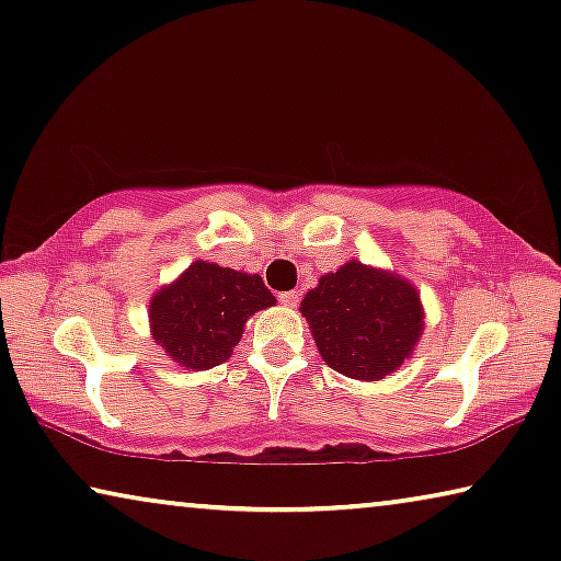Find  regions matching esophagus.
Returning a JSON list of instances; mask_svg holds the SVG:
<instances>
[{"label":"esophagus","instance_id":"34e87169","mask_svg":"<svg viewBox=\"0 0 561 561\" xmlns=\"http://www.w3.org/2000/svg\"><path fill=\"white\" fill-rule=\"evenodd\" d=\"M278 300L283 306L296 308L298 306V290H283V294H278Z\"/></svg>","mask_w":561,"mask_h":561}]
</instances>
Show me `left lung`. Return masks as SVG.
I'll list each match as a JSON object with an SVG mask.
<instances>
[{
  "mask_svg": "<svg viewBox=\"0 0 561 561\" xmlns=\"http://www.w3.org/2000/svg\"><path fill=\"white\" fill-rule=\"evenodd\" d=\"M323 362L339 375L381 379L408 359L422 334L417 290L397 275L346 263L300 300Z\"/></svg>",
  "mask_w": 561,
  "mask_h": 561,
  "instance_id": "1",
  "label": "left lung"
}]
</instances>
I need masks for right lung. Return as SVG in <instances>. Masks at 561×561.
I'll return each instance as SVG.
<instances>
[{
  "label": "right lung",
  "mask_w": 561,
  "mask_h": 561,
  "mask_svg": "<svg viewBox=\"0 0 561 561\" xmlns=\"http://www.w3.org/2000/svg\"><path fill=\"white\" fill-rule=\"evenodd\" d=\"M273 304L261 275L197 261L153 296V339L186 369H213L232 354L250 316Z\"/></svg>",
  "instance_id": "1"
}]
</instances>
